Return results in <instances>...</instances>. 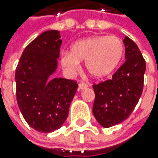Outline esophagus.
I'll use <instances>...</instances> for the list:
<instances>
[{
    "mask_svg": "<svg viewBox=\"0 0 158 158\" xmlns=\"http://www.w3.org/2000/svg\"><path fill=\"white\" fill-rule=\"evenodd\" d=\"M88 87V84L86 83H80L78 84V91H81V90H83V89H86Z\"/></svg>",
    "mask_w": 158,
    "mask_h": 158,
    "instance_id": "obj_1",
    "label": "esophagus"
}]
</instances>
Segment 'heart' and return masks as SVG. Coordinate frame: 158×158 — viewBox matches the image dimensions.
<instances>
[{
  "label": "heart",
  "instance_id": "heart-1",
  "mask_svg": "<svg viewBox=\"0 0 158 158\" xmlns=\"http://www.w3.org/2000/svg\"><path fill=\"white\" fill-rule=\"evenodd\" d=\"M124 44L116 36H94L80 40L71 45V53H62L60 62L69 73L81 68L80 61H85L89 74L102 78L110 76L121 62Z\"/></svg>",
  "mask_w": 158,
  "mask_h": 158
}]
</instances>
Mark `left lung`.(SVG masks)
Instances as JSON below:
<instances>
[{"label":"left lung","instance_id":"8db88e82","mask_svg":"<svg viewBox=\"0 0 158 158\" xmlns=\"http://www.w3.org/2000/svg\"><path fill=\"white\" fill-rule=\"evenodd\" d=\"M125 62L111 80L94 84L93 114L104 128L127 119L141 97L146 61L137 45L129 38L123 40Z\"/></svg>","mask_w":158,"mask_h":158}]
</instances>
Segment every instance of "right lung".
Segmentation results:
<instances>
[{
	"label": "right lung",
	"mask_w": 158,
	"mask_h": 158,
	"mask_svg": "<svg viewBox=\"0 0 158 158\" xmlns=\"http://www.w3.org/2000/svg\"><path fill=\"white\" fill-rule=\"evenodd\" d=\"M61 42L57 30L41 33L25 47L16 68L18 105L29 126L40 133L60 128L77 89L76 81L48 80L57 69Z\"/></svg>",
	"instance_id": "right-lung-1"
}]
</instances>
